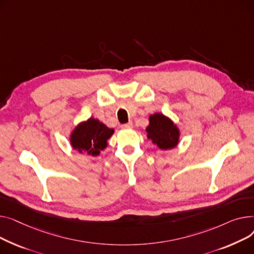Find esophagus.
<instances>
[{
  "label": "esophagus",
  "instance_id": "esophagus-1",
  "mask_svg": "<svg viewBox=\"0 0 254 254\" xmlns=\"http://www.w3.org/2000/svg\"><path fill=\"white\" fill-rule=\"evenodd\" d=\"M121 127L124 128V129H130V128L133 127V123H132V122H128V123H126V124H123Z\"/></svg>",
  "mask_w": 254,
  "mask_h": 254
}]
</instances>
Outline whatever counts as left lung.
Instances as JSON below:
<instances>
[{"instance_id":"left-lung-1","label":"left lung","mask_w":254,"mask_h":254,"mask_svg":"<svg viewBox=\"0 0 254 254\" xmlns=\"http://www.w3.org/2000/svg\"><path fill=\"white\" fill-rule=\"evenodd\" d=\"M150 124L146 127L147 138L152 139L153 143L161 150H170L175 147L180 141V129L170 120V119L163 114L156 113L151 115Z\"/></svg>"}]
</instances>
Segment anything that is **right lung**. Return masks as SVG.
Listing matches in <instances>:
<instances>
[{
	"instance_id": "1",
	"label": "right lung",
	"mask_w": 254,
	"mask_h": 254,
	"mask_svg": "<svg viewBox=\"0 0 254 254\" xmlns=\"http://www.w3.org/2000/svg\"><path fill=\"white\" fill-rule=\"evenodd\" d=\"M113 134L114 129L107 127L97 119L90 118L72 130L69 140L73 150L96 157L108 146V139Z\"/></svg>"
}]
</instances>
